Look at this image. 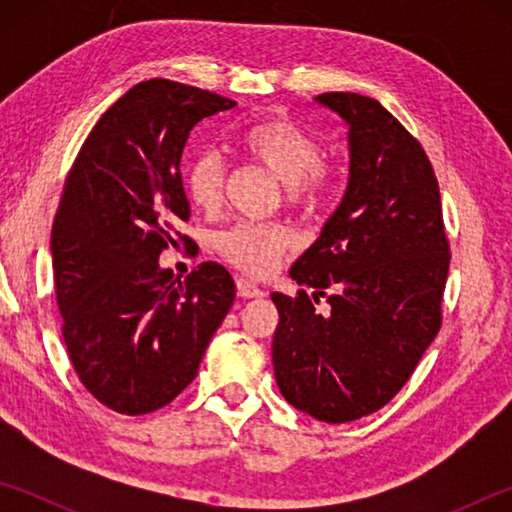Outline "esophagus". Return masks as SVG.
Listing matches in <instances>:
<instances>
[{
  "label": "esophagus",
  "mask_w": 512,
  "mask_h": 512,
  "mask_svg": "<svg viewBox=\"0 0 512 512\" xmlns=\"http://www.w3.org/2000/svg\"><path fill=\"white\" fill-rule=\"evenodd\" d=\"M237 291L241 298H264V289H259L255 282L248 280V277H239Z\"/></svg>",
  "instance_id": "esophagus-1"
}]
</instances>
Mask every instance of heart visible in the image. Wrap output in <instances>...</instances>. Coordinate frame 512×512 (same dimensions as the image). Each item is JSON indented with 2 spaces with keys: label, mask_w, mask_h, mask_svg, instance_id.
I'll return each instance as SVG.
<instances>
[{
  "label": "heart",
  "mask_w": 512,
  "mask_h": 512,
  "mask_svg": "<svg viewBox=\"0 0 512 512\" xmlns=\"http://www.w3.org/2000/svg\"><path fill=\"white\" fill-rule=\"evenodd\" d=\"M237 149L248 160L271 171L287 185V196L296 205H316L329 189V178L320 164V146L287 119H259L237 135ZM187 196L196 207L210 212L221 201L223 162L214 151L196 153L185 169ZM216 248L241 271L262 275L271 271L277 257L291 248V235L280 225L237 223L216 237Z\"/></svg>",
  "instance_id": "1"
}]
</instances>
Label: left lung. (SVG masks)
Listing matches in <instances>:
<instances>
[{"label":"left lung","instance_id":"1","mask_svg":"<svg viewBox=\"0 0 512 512\" xmlns=\"http://www.w3.org/2000/svg\"><path fill=\"white\" fill-rule=\"evenodd\" d=\"M314 101L348 126V187L289 275L315 301L327 290L330 314L271 293L273 368L284 400L341 424L391 402L436 339L449 246L431 162L400 121L354 92Z\"/></svg>","mask_w":512,"mask_h":512}]
</instances>
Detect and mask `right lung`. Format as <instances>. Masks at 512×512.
Listing matches in <instances>:
<instances>
[{
	"label": "right lung",
	"mask_w": 512,
	"mask_h": 512,
	"mask_svg": "<svg viewBox=\"0 0 512 512\" xmlns=\"http://www.w3.org/2000/svg\"><path fill=\"white\" fill-rule=\"evenodd\" d=\"M235 101L167 79L103 112L69 171L51 228L63 339L83 386L108 409L142 415L192 384L235 282L205 262L185 280L160 266L189 219L180 176L189 133Z\"/></svg>",
	"instance_id": "add662e5"
}]
</instances>
